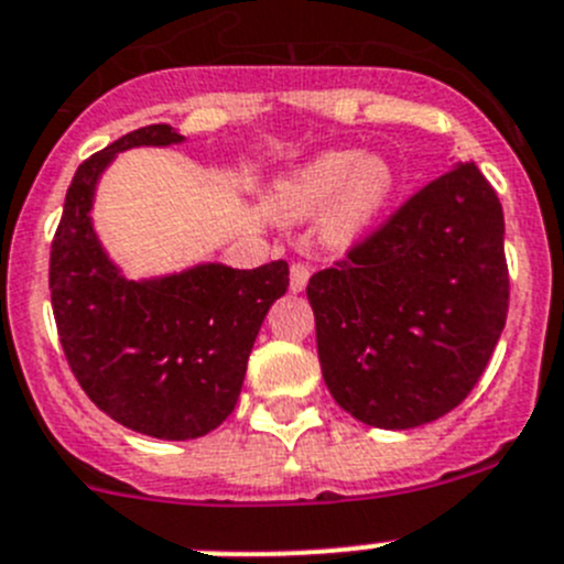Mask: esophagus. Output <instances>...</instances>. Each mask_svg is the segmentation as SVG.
<instances>
[{"mask_svg": "<svg viewBox=\"0 0 564 564\" xmlns=\"http://www.w3.org/2000/svg\"><path fill=\"white\" fill-rule=\"evenodd\" d=\"M307 279H310V268L302 265V262H293L291 265V291L302 293L304 288H307Z\"/></svg>", "mask_w": 564, "mask_h": 564, "instance_id": "34e87169", "label": "esophagus"}]
</instances>
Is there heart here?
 <instances>
[{"mask_svg": "<svg viewBox=\"0 0 564 564\" xmlns=\"http://www.w3.org/2000/svg\"><path fill=\"white\" fill-rule=\"evenodd\" d=\"M394 170L383 156L327 151L279 175L268 189V206L282 220L318 218L329 246H352L377 226L394 198Z\"/></svg>", "mask_w": 564, "mask_h": 564, "instance_id": "heart-1", "label": "heart"}]
</instances>
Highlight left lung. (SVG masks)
<instances>
[{
    "label": "left lung",
    "instance_id": "8db88e82",
    "mask_svg": "<svg viewBox=\"0 0 564 564\" xmlns=\"http://www.w3.org/2000/svg\"><path fill=\"white\" fill-rule=\"evenodd\" d=\"M329 394L364 425L408 431L451 413L487 369L509 310L503 209L473 162L408 198L313 273Z\"/></svg>",
    "mask_w": 564,
    "mask_h": 564
}]
</instances>
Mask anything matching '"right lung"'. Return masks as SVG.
Here are the masks:
<instances>
[{
    "instance_id": "add662e5",
    "label": "right lung",
    "mask_w": 564,
    "mask_h": 564,
    "mask_svg": "<svg viewBox=\"0 0 564 564\" xmlns=\"http://www.w3.org/2000/svg\"><path fill=\"white\" fill-rule=\"evenodd\" d=\"M181 142L148 126L86 159L50 251L55 324L80 389L113 422L167 442L206 436L235 411L257 333L291 282L285 260L128 279L106 254L91 224L100 175L117 153Z\"/></svg>"
}]
</instances>
